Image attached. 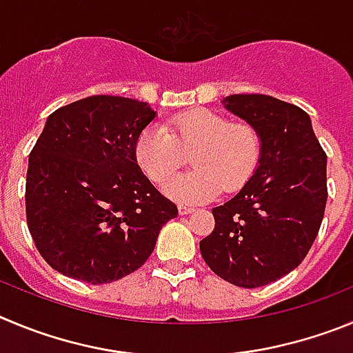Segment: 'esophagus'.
Returning <instances> with one entry per match:
<instances>
[{"label": "esophagus", "mask_w": 353, "mask_h": 353, "mask_svg": "<svg viewBox=\"0 0 353 353\" xmlns=\"http://www.w3.org/2000/svg\"><path fill=\"white\" fill-rule=\"evenodd\" d=\"M177 211H179L181 216H184V214H190V212H193L195 209L190 208V205H179V208H177Z\"/></svg>", "instance_id": "34e87169"}]
</instances>
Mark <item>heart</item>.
<instances>
[{
	"label": "heart",
	"instance_id": "1",
	"mask_svg": "<svg viewBox=\"0 0 353 353\" xmlns=\"http://www.w3.org/2000/svg\"><path fill=\"white\" fill-rule=\"evenodd\" d=\"M195 150L193 173L170 180ZM260 137L253 126L232 123L209 109H195L170 117L167 126L153 125L139 135L135 160L153 183H165L163 192L177 202L199 204L214 199L221 188H241L255 172L260 160Z\"/></svg>",
	"mask_w": 353,
	"mask_h": 353
}]
</instances>
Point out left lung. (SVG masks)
Returning <instances> with one entry per match:
<instances>
[{
    "mask_svg": "<svg viewBox=\"0 0 353 353\" xmlns=\"http://www.w3.org/2000/svg\"><path fill=\"white\" fill-rule=\"evenodd\" d=\"M225 109L256 130L259 167L241 192L212 209L200 241L211 271L243 288L269 285L307 255L327 202V154L303 109L268 94H230Z\"/></svg>",
    "mask_w": 353,
    "mask_h": 353,
    "instance_id": "1",
    "label": "left lung"
}]
</instances>
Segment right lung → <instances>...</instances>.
<instances>
[{
  "label": "right lung",
  "mask_w": 353,
  "mask_h": 353,
  "mask_svg": "<svg viewBox=\"0 0 353 353\" xmlns=\"http://www.w3.org/2000/svg\"><path fill=\"white\" fill-rule=\"evenodd\" d=\"M157 117L145 101L88 97L54 110L30 154L26 220L50 268L91 285L137 271L177 216L142 174L135 144Z\"/></svg>",
  "instance_id": "obj_1"
}]
</instances>
